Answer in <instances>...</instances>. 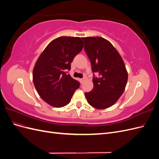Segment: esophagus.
Segmentation results:
<instances>
[{
    "label": "esophagus",
    "instance_id": "obj_1",
    "mask_svg": "<svg viewBox=\"0 0 159 159\" xmlns=\"http://www.w3.org/2000/svg\"><path fill=\"white\" fill-rule=\"evenodd\" d=\"M84 78H81V79H80V81L81 82V84H82L83 83V81H84Z\"/></svg>",
    "mask_w": 159,
    "mask_h": 159
}]
</instances>
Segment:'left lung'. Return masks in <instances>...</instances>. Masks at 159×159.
I'll return each instance as SVG.
<instances>
[{
	"label": "left lung",
	"mask_w": 159,
	"mask_h": 159,
	"mask_svg": "<svg viewBox=\"0 0 159 159\" xmlns=\"http://www.w3.org/2000/svg\"><path fill=\"white\" fill-rule=\"evenodd\" d=\"M84 50L91 64L93 88L85 96L88 103L98 109L108 108L121 97L128 80L124 61L111 43L102 37L82 38Z\"/></svg>",
	"instance_id": "obj_1"
}]
</instances>
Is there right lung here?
<instances>
[{
  "label": "right lung",
  "instance_id": "obj_1",
  "mask_svg": "<svg viewBox=\"0 0 159 159\" xmlns=\"http://www.w3.org/2000/svg\"><path fill=\"white\" fill-rule=\"evenodd\" d=\"M83 47L79 37H59L46 46L37 60L32 73L34 85L40 98L52 106L68 105L79 88L80 82L67 71Z\"/></svg>",
  "mask_w": 159,
  "mask_h": 159
}]
</instances>
